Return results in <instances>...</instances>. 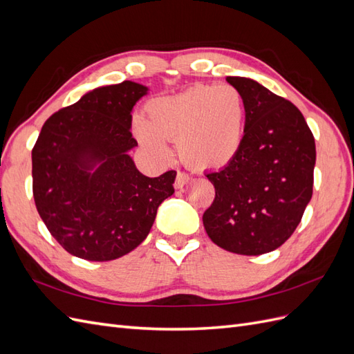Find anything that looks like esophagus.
I'll return each instance as SVG.
<instances>
[{
  "label": "esophagus",
  "instance_id": "obj_1",
  "mask_svg": "<svg viewBox=\"0 0 354 354\" xmlns=\"http://www.w3.org/2000/svg\"><path fill=\"white\" fill-rule=\"evenodd\" d=\"M189 180H192V176L189 175H187V174H184V171H178V175H176V179H175V188L176 189H179V188H183L184 185H187Z\"/></svg>",
  "mask_w": 354,
  "mask_h": 354
}]
</instances>
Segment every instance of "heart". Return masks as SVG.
<instances>
[{"mask_svg":"<svg viewBox=\"0 0 354 354\" xmlns=\"http://www.w3.org/2000/svg\"><path fill=\"white\" fill-rule=\"evenodd\" d=\"M148 121L134 118L140 147L166 161V142H176L179 157L194 169H223L238 157L245 136V104L230 85H196L175 95L153 98Z\"/></svg>","mask_w":354,"mask_h":354,"instance_id":"b5f03b06","label":"heart"}]
</instances>
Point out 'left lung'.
Masks as SVG:
<instances>
[{
    "instance_id": "left-lung-1",
    "label": "left lung",
    "mask_w": 354,
    "mask_h": 354,
    "mask_svg": "<svg viewBox=\"0 0 354 354\" xmlns=\"http://www.w3.org/2000/svg\"><path fill=\"white\" fill-rule=\"evenodd\" d=\"M245 104V136L229 166L206 174L215 198L207 236L242 256L270 252L292 236L310 203L315 142L301 111L256 80L227 76Z\"/></svg>"
}]
</instances>
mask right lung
<instances>
[{"mask_svg":"<svg viewBox=\"0 0 354 354\" xmlns=\"http://www.w3.org/2000/svg\"><path fill=\"white\" fill-rule=\"evenodd\" d=\"M149 88L98 86L44 122L32 149V194L48 230L71 256L109 261L147 239L175 170L148 178L130 151L134 104Z\"/></svg>","mask_w":354,"mask_h":354,"instance_id":"obj_1","label":"right lung"}]
</instances>
